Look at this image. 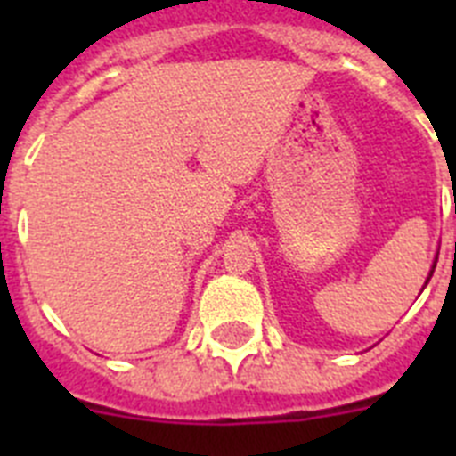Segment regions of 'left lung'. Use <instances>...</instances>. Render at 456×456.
<instances>
[{
  "mask_svg": "<svg viewBox=\"0 0 456 456\" xmlns=\"http://www.w3.org/2000/svg\"><path fill=\"white\" fill-rule=\"evenodd\" d=\"M454 212H456V208H454ZM436 260L438 257H434V265H432V272H429V276H427V281H425V285L429 283V278H432V273H434V269H436Z\"/></svg>",
  "mask_w": 456,
  "mask_h": 456,
  "instance_id": "1",
  "label": "left lung"
}]
</instances>
